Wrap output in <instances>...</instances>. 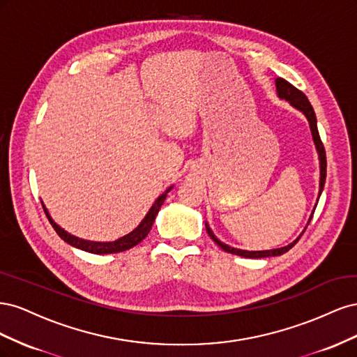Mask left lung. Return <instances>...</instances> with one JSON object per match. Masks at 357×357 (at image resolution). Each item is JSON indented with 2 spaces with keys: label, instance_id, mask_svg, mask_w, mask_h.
I'll use <instances>...</instances> for the list:
<instances>
[{
  "label": "left lung",
  "instance_id": "left-lung-1",
  "mask_svg": "<svg viewBox=\"0 0 357 357\" xmlns=\"http://www.w3.org/2000/svg\"><path fill=\"white\" fill-rule=\"evenodd\" d=\"M275 88H277V95L278 98L282 100H286L290 102V105H294L296 110L302 112L305 114L307 121L310 123V129H311V134H312V139H314V144H316V149H317V153H319V160H320V185H319V198L321 195V190L323 188H325V180H326V153H325V147H323V143L320 139V135H319V129H317V119H316V114H314V110H312V107L308 101L307 96L304 95V92H301L299 89H296L294 84H290L287 80L278 77L275 79ZM319 198H317V202H319ZM317 207V204H316ZM312 214H314V211L311 213L310 215V220L308 223L311 222L312 219ZM307 223V226H308ZM305 226V229H307ZM205 229H207L210 238L218 244L220 248H223L225 252L228 253H232V255H236V256H243V257H250V259H261V257H271V256H282L283 253L289 252L291 247H294L299 238L302 236V234L305 232V229L302 231V234L298 236V238L290 243L284 247H280V248H273V250H261V252H248V250H240V248H234V247H229L228 244H225L222 241L218 240V236H215L213 234V231L210 229L208 223H205Z\"/></svg>",
  "mask_w": 357,
  "mask_h": 357
}]
</instances>
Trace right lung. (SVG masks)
Masks as SVG:
<instances>
[{
    "mask_svg": "<svg viewBox=\"0 0 357 357\" xmlns=\"http://www.w3.org/2000/svg\"><path fill=\"white\" fill-rule=\"evenodd\" d=\"M172 188V186H171ZM171 188H168L162 195L155 201V204L152 205V208L149 210V213L146 214V218L142 220V223H139L137 228L129 232L128 235L122 236V238H119L116 241H110V243H98V241H88V240H82V238H77V236H74L71 234H68L67 231H63L61 226H58L55 222H53V219L50 218V214L47 211V208L43 205V210H45L47 219L50 222V225L53 226V229L56 231V234L61 236V238L68 243L70 245L73 247H77L80 248V250H84V252H89V253H93V255H109V253H119V252H125V250H129V248H132L134 245H137L138 243H142L147 234L150 232V229H152V225L156 219V215L162 207V204H164L165 198H167V193L171 190ZM43 204V202H41Z\"/></svg>",
    "mask_w": 357,
    "mask_h": 357,
    "instance_id": "obj_1",
    "label": "right lung"
}]
</instances>
